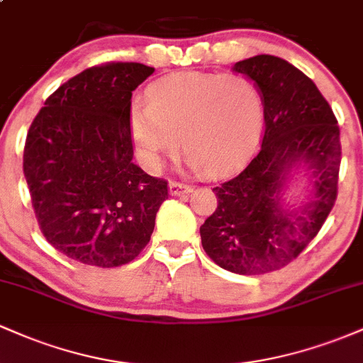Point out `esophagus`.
I'll use <instances>...</instances> for the list:
<instances>
[{
    "instance_id": "esophagus-1",
    "label": "esophagus",
    "mask_w": 363,
    "mask_h": 363,
    "mask_svg": "<svg viewBox=\"0 0 363 363\" xmlns=\"http://www.w3.org/2000/svg\"><path fill=\"white\" fill-rule=\"evenodd\" d=\"M169 193L172 196H182L191 193V186L181 184V182H170L169 184Z\"/></svg>"
}]
</instances>
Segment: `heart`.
<instances>
[{
    "mask_svg": "<svg viewBox=\"0 0 363 363\" xmlns=\"http://www.w3.org/2000/svg\"><path fill=\"white\" fill-rule=\"evenodd\" d=\"M261 123V91L244 74H170L153 82L147 102L135 101L128 112L129 135L148 170L160 169L181 136L191 167L223 172L249 152Z\"/></svg>",
    "mask_w": 363,
    "mask_h": 363,
    "instance_id": "b5f03b06",
    "label": "heart"
}]
</instances>
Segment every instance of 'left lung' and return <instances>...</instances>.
I'll use <instances>...</instances> for the list:
<instances>
[{"instance_id":"8db88e82","label":"left lung","mask_w":363,"mask_h":363,"mask_svg":"<svg viewBox=\"0 0 363 363\" xmlns=\"http://www.w3.org/2000/svg\"><path fill=\"white\" fill-rule=\"evenodd\" d=\"M261 91L264 136L239 176L213 187L218 206L199 227L220 268L237 274L280 269L318 235L335 206L340 128L315 83L281 57L259 54L234 65ZM308 177L298 207L284 199L291 177Z\"/></svg>"}]
</instances>
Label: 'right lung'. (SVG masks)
<instances>
[{
  "mask_svg": "<svg viewBox=\"0 0 363 363\" xmlns=\"http://www.w3.org/2000/svg\"><path fill=\"white\" fill-rule=\"evenodd\" d=\"M155 72L140 62L85 69L57 89L28 129L23 174L54 249L99 268L126 264L150 242L167 182L133 164V90Z\"/></svg>",
  "mask_w": 363,
  "mask_h": 363,
  "instance_id": "obj_1",
  "label": "right lung"
}]
</instances>
